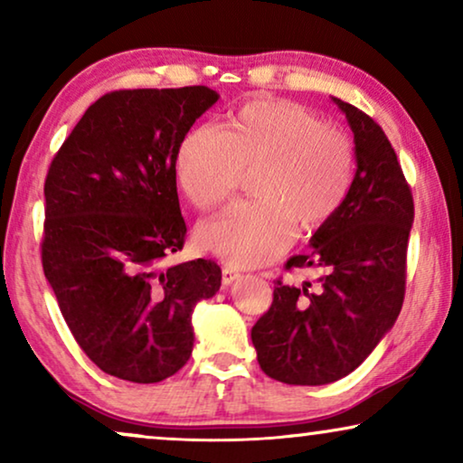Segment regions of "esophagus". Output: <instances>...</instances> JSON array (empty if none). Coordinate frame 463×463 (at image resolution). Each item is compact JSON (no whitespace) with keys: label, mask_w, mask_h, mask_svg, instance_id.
<instances>
[{"label":"esophagus","mask_w":463,"mask_h":463,"mask_svg":"<svg viewBox=\"0 0 463 463\" xmlns=\"http://www.w3.org/2000/svg\"><path fill=\"white\" fill-rule=\"evenodd\" d=\"M221 284H223V287H230V284H233L240 278V271H236L233 268H223V271H221Z\"/></svg>","instance_id":"obj_1"}]
</instances>
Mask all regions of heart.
Returning <instances> with one entry per match:
<instances>
[{
	"instance_id": "heart-1",
	"label": "heart",
	"mask_w": 463,
	"mask_h": 463,
	"mask_svg": "<svg viewBox=\"0 0 463 463\" xmlns=\"http://www.w3.org/2000/svg\"><path fill=\"white\" fill-rule=\"evenodd\" d=\"M255 170L250 194L198 240L233 268L274 261L293 242L295 227L312 233L328 223L350 194L354 151L345 135L288 100H250L223 126L195 128L176 154V179L200 211H214Z\"/></svg>"
}]
</instances>
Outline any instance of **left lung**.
<instances>
[{"mask_svg":"<svg viewBox=\"0 0 463 463\" xmlns=\"http://www.w3.org/2000/svg\"><path fill=\"white\" fill-rule=\"evenodd\" d=\"M354 132L356 175L335 217L290 268H318L312 282L276 280L274 301L250 339L265 375L325 385L350 375L394 326L404 299L413 195L375 119L333 97Z\"/></svg>","mask_w":463,"mask_h":463,"instance_id":"1","label":"left lung"}]
</instances>
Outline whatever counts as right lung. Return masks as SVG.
<instances>
[{
  "instance_id": "1",
  "label": "right lung",
  "mask_w": 463,
  "mask_h": 463,
  "mask_svg": "<svg viewBox=\"0 0 463 463\" xmlns=\"http://www.w3.org/2000/svg\"><path fill=\"white\" fill-rule=\"evenodd\" d=\"M219 100L206 86L116 90L88 107L48 168L42 265L81 350L107 375L157 383L194 350L192 312L221 268L183 249L176 154Z\"/></svg>"
}]
</instances>
